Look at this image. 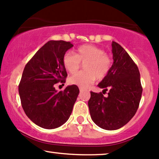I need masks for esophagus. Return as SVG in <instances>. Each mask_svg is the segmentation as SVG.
Returning <instances> with one entry per match:
<instances>
[{"mask_svg":"<svg viewBox=\"0 0 159 159\" xmlns=\"http://www.w3.org/2000/svg\"><path fill=\"white\" fill-rule=\"evenodd\" d=\"M79 90H80V92H83L84 90V88H81V87H79Z\"/></svg>","mask_w":159,"mask_h":159,"instance_id":"34e87169","label":"esophagus"}]
</instances>
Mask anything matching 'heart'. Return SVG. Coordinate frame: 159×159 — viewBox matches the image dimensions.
Wrapping results in <instances>:
<instances>
[{
	"instance_id": "1",
	"label": "heart",
	"mask_w": 159,
	"mask_h": 159,
	"mask_svg": "<svg viewBox=\"0 0 159 159\" xmlns=\"http://www.w3.org/2000/svg\"><path fill=\"white\" fill-rule=\"evenodd\" d=\"M84 62V71L77 72L69 78L71 84L87 88L95 79H104L110 72L113 60L103 49L91 44L81 45L76 49L75 55L66 52L62 57V64L69 73L75 72Z\"/></svg>"
}]
</instances>
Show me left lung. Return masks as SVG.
<instances>
[{
  "label": "left lung",
  "instance_id": "8db88e82",
  "mask_svg": "<svg viewBox=\"0 0 159 159\" xmlns=\"http://www.w3.org/2000/svg\"><path fill=\"white\" fill-rule=\"evenodd\" d=\"M112 66L110 72L98 84L103 91L90 92L88 101L92 120L108 130L121 128L137 112L143 88L138 67L120 44L112 41ZM109 89L107 97L104 93Z\"/></svg>",
  "mask_w": 159,
  "mask_h": 159
}]
</instances>
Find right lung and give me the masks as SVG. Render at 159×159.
Segmentation results:
<instances>
[{
    "instance_id": "obj_1",
    "label": "right lung",
    "mask_w": 159,
    "mask_h": 159,
    "mask_svg": "<svg viewBox=\"0 0 159 159\" xmlns=\"http://www.w3.org/2000/svg\"><path fill=\"white\" fill-rule=\"evenodd\" d=\"M73 44L50 41L27 62L19 84V93L26 116L45 129L60 127L69 119L79 93L76 85L57 92L55 84L65 83L67 72L62 57Z\"/></svg>"
}]
</instances>
